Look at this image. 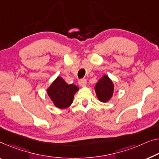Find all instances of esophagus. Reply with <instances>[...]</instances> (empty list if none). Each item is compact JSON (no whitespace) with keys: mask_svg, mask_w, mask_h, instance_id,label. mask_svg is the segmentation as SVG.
I'll return each instance as SVG.
<instances>
[{"mask_svg":"<svg viewBox=\"0 0 159 159\" xmlns=\"http://www.w3.org/2000/svg\"><path fill=\"white\" fill-rule=\"evenodd\" d=\"M79 84L81 87L86 86V84H87V80H86V79H82L79 80Z\"/></svg>","mask_w":159,"mask_h":159,"instance_id":"34e87169","label":"esophagus"}]
</instances>
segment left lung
Returning <instances> with one entry per match:
<instances>
[{
    "label": "left lung",
    "instance_id": "obj_1",
    "mask_svg": "<svg viewBox=\"0 0 159 159\" xmlns=\"http://www.w3.org/2000/svg\"><path fill=\"white\" fill-rule=\"evenodd\" d=\"M114 86L108 75H104L95 86L96 96L101 102L106 103L113 96Z\"/></svg>",
    "mask_w": 159,
    "mask_h": 159
}]
</instances>
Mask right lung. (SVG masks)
<instances>
[{"mask_svg": "<svg viewBox=\"0 0 159 159\" xmlns=\"http://www.w3.org/2000/svg\"><path fill=\"white\" fill-rule=\"evenodd\" d=\"M78 91L79 87L68 85L62 78L58 76L47 89V93L57 108H66L72 104L73 96Z\"/></svg>", "mask_w": 159, "mask_h": 159, "instance_id": "right-lung-1", "label": "right lung"}]
</instances>
